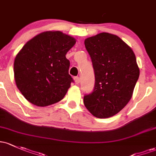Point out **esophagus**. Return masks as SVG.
Here are the masks:
<instances>
[{"mask_svg": "<svg viewBox=\"0 0 156 156\" xmlns=\"http://www.w3.org/2000/svg\"><path fill=\"white\" fill-rule=\"evenodd\" d=\"M75 83H80V78L79 77H75L74 78Z\"/></svg>", "mask_w": 156, "mask_h": 156, "instance_id": "1", "label": "esophagus"}]
</instances>
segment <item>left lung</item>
<instances>
[{"instance_id":"left-lung-1","label":"left lung","mask_w":156,"mask_h":156,"mask_svg":"<svg viewBox=\"0 0 156 156\" xmlns=\"http://www.w3.org/2000/svg\"><path fill=\"white\" fill-rule=\"evenodd\" d=\"M95 73V86L83 104L95 117L113 116L127 104L139 77L132 49L117 35L98 34L84 41Z\"/></svg>"}]
</instances>
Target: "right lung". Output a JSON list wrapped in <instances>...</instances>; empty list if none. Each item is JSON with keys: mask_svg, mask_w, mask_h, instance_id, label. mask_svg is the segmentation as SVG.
Here are the masks:
<instances>
[{"mask_svg": "<svg viewBox=\"0 0 156 156\" xmlns=\"http://www.w3.org/2000/svg\"><path fill=\"white\" fill-rule=\"evenodd\" d=\"M75 39L59 31L44 32L23 46L15 57V80L30 103L46 107L64 98L73 82L66 54Z\"/></svg>", "mask_w": 156, "mask_h": 156, "instance_id": "obj_1", "label": "right lung"}]
</instances>
